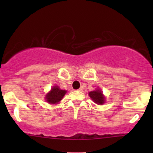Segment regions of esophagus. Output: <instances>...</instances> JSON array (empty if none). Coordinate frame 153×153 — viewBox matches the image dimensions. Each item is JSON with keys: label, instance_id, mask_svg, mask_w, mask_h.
I'll use <instances>...</instances> for the list:
<instances>
[{"label": "esophagus", "instance_id": "1", "mask_svg": "<svg viewBox=\"0 0 153 153\" xmlns=\"http://www.w3.org/2000/svg\"><path fill=\"white\" fill-rule=\"evenodd\" d=\"M82 90H83V88H82V86H81V87H80V88H79V89H78V91H82Z\"/></svg>", "mask_w": 153, "mask_h": 153}]
</instances>
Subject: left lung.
Wrapping results in <instances>:
<instances>
[{
  "label": "left lung",
  "mask_w": 153,
  "mask_h": 153,
  "mask_svg": "<svg viewBox=\"0 0 153 153\" xmlns=\"http://www.w3.org/2000/svg\"><path fill=\"white\" fill-rule=\"evenodd\" d=\"M89 96L96 103L98 104H103L104 103L105 99L103 96L102 92L100 90H96L94 91H91L89 93Z\"/></svg>",
  "instance_id": "1"
}]
</instances>
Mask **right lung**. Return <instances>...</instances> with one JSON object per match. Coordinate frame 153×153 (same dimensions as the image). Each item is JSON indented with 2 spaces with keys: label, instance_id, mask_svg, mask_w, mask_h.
Returning a JSON list of instances; mask_svg holds the SVG:
<instances>
[{
  "label": "right lung",
  "instance_id": "obj_1",
  "mask_svg": "<svg viewBox=\"0 0 153 153\" xmlns=\"http://www.w3.org/2000/svg\"><path fill=\"white\" fill-rule=\"evenodd\" d=\"M65 94L66 91L61 90L57 86H54L47 95L46 99L50 103H57L62 100Z\"/></svg>",
  "mask_w": 153,
  "mask_h": 153
}]
</instances>
